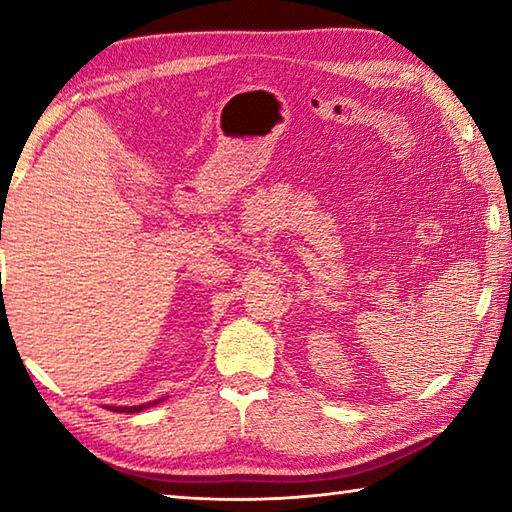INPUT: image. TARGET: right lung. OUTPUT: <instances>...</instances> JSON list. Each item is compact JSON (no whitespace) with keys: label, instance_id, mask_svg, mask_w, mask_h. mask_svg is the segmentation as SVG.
I'll list each match as a JSON object with an SVG mask.
<instances>
[{"label":"right lung","instance_id":"add662e5","mask_svg":"<svg viewBox=\"0 0 512 512\" xmlns=\"http://www.w3.org/2000/svg\"><path fill=\"white\" fill-rule=\"evenodd\" d=\"M164 400H167V397H160V400H151V402L137 404V406H106V409H108V411H117V413H140V411L151 409V406L160 404V402H164Z\"/></svg>","mask_w":512,"mask_h":512}]
</instances>
